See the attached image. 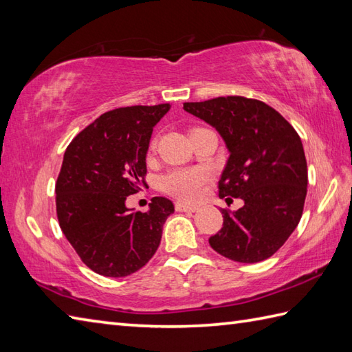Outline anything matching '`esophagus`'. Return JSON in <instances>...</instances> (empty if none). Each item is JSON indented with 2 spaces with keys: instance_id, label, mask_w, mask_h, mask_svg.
Masks as SVG:
<instances>
[{
  "instance_id": "1",
  "label": "esophagus",
  "mask_w": 352,
  "mask_h": 352,
  "mask_svg": "<svg viewBox=\"0 0 352 352\" xmlns=\"http://www.w3.org/2000/svg\"><path fill=\"white\" fill-rule=\"evenodd\" d=\"M175 210L177 212H188V213H193L198 210L197 206H189V204H184V203H180V201H177L175 203Z\"/></svg>"
}]
</instances>
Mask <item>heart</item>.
<instances>
[{"label":"heart","instance_id":"heart-1","mask_svg":"<svg viewBox=\"0 0 352 352\" xmlns=\"http://www.w3.org/2000/svg\"><path fill=\"white\" fill-rule=\"evenodd\" d=\"M155 145L157 140L153 139L149 149L154 151ZM210 177V170L204 166L175 168L160 178V188L170 197L184 201V203H193L203 195Z\"/></svg>","mask_w":352,"mask_h":352}]
</instances>
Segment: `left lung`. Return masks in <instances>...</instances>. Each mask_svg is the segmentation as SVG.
<instances>
[{
  "label": "left lung",
  "mask_w": 352,
  "mask_h": 352,
  "mask_svg": "<svg viewBox=\"0 0 352 352\" xmlns=\"http://www.w3.org/2000/svg\"><path fill=\"white\" fill-rule=\"evenodd\" d=\"M183 109L214 126L228 148L219 197L245 203L236 212L222 208V228L208 243L241 263L269 258L302 216L309 180L300 136L275 109L245 96L184 102Z\"/></svg>",
  "instance_id": "1"
}]
</instances>
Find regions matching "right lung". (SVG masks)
I'll list each match as a JSON object with an SVG mask.
<instances>
[{
    "instance_id": "1",
    "label": "right lung",
    "mask_w": 352,
    "mask_h": 352,
    "mask_svg": "<svg viewBox=\"0 0 352 352\" xmlns=\"http://www.w3.org/2000/svg\"><path fill=\"white\" fill-rule=\"evenodd\" d=\"M169 104L106 111L72 139L56 183L57 218L81 261L104 276L139 271L160 245L172 201L154 197L146 213L125 199L145 184L154 125Z\"/></svg>"
}]
</instances>
